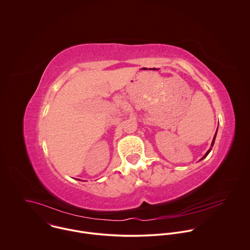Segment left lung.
Here are the masks:
<instances>
[{
  "instance_id": "obj_1",
  "label": "left lung",
  "mask_w": 250,
  "mask_h": 250,
  "mask_svg": "<svg viewBox=\"0 0 250 250\" xmlns=\"http://www.w3.org/2000/svg\"><path fill=\"white\" fill-rule=\"evenodd\" d=\"M216 132H217V130H216ZM216 132H215V134H214V139H213V142H212V144H211V148H210V149L207 151V153H206V154H205V155L202 157V159H201V160H203L204 158H206V157L208 156V154L211 152V150H212V147L214 146V140H215V136H216Z\"/></svg>"
}]
</instances>
